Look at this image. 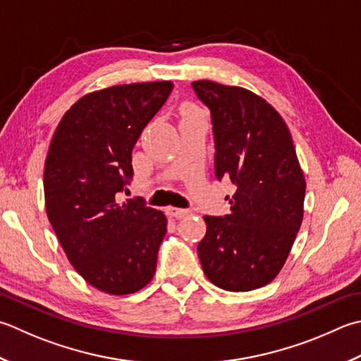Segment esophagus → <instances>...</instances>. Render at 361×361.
Wrapping results in <instances>:
<instances>
[{
	"mask_svg": "<svg viewBox=\"0 0 361 361\" xmlns=\"http://www.w3.org/2000/svg\"><path fill=\"white\" fill-rule=\"evenodd\" d=\"M166 213H167V216H171V217L181 219V217H185V216L189 213V211H188V209H183V208L169 207V208H166Z\"/></svg>",
	"mask_w": 361,
	"mask_h": 361,
	"instance_id": "obj_1",
	"label": "esophagus"
}]
</instances>
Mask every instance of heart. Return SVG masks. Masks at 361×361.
<instances>
[{"mask_svg":"<svg viewBox=\"0 0 361 361\" xmlns=\"http://www.w3.org/2000/svg\"><path fill=\"white\" fill-rule=\"evenodd\" d=\"M189 112H190V111H188V114H189Z\"/></svg>","mask_w":361,"mask_h":361,"instance_id":"heart-1","label":"heart"}]
</instances>
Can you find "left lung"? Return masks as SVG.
Segmentation results:
<instances>
[{"label":"left lung","instance_id":"obj_1","mask_svg":"<svg viewBox=\"0 0 361 361\" xmlns=\"http://www.w3.org/2000/svg\"><path fill=\"white\" fill-rule=\"evenodd\" d=\"M192 89L211 114L216 178L236 186L230 214L204 216L197 252L211 283L252 291L285 264L302 224L305 180L288 126L269 103L207 80Z\"/></svg>","mask_w":361,"mask_h":361}]
</instances>
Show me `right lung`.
I'll return each mask as SVG.
<instances>
[{"instance_id":"obj_1","label":"right lung","mask_w":361,"mask_h":361,"mask_svg":"<svg viewBox=\"0 0 361 361\" xmlns=\"http://www.w3.org/2000/svg\"><path fill=\"white\" fill-rule=\"evenodd\" d=\"M172 89L157 81L92 92L66 112L49 144V224L76 272L108 294L136 293L157 271L166 216L140 197H118L133 180V148Z\"/></svg>"}]
</instances>
